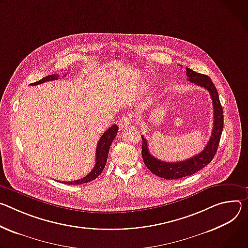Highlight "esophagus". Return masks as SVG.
Instances as JSON below:
<instances>
[{"label": "esophagus", "instance_id": "obj_1", "mask_svg": "<svg viewBox=\"0 0 248 248\" xmlns=\"http://www.w3.org/2000/svg\"><path fill=\"white\" fill-rule=\"evenodd\" d=\"M131 123V117L130 115H124L119 119V127L120 128H125Z\"/></svg>", "mask_w": 248, "mask_h": 248}]
</instances>
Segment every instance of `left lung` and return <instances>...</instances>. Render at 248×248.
Listing matches in <instances>:
<instances>
[{
  "instance_id": "obj_1",
  "label": "left lung",
  "mask_w": 248,
  "mask_h": 248,
  "mask_svg": "<svg viewBox=\"0 0 248 248\" xmlns=\"http://www.w3.org/2000/svg\"><path fill=\"white\" fill-rule=\"evenodd\" d=\"M186 75L190 82L206 89L210 93L214 108V126L212 136L205 149L193 157L177 162H166L152 155L149 152L148 142L145 137L142 136V156L146 167L156 176L166 179H178L192 175L208 166L217 153L224 128L223 107L219 102L217 89L211 78L206 75L196 73L189 68H186Z\"/></svg>"
}]
</instances>
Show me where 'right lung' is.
Segmentation results:
<instances>
[{"label": "right lung", "instance_id": "right-lung-1", "mask_svg": "<svg viewBox=\"0 0 248 248\" xmlns=\"http://www.w3.org/2000/svg\"><path fill=\"white\" fill-rule=\"evenodd\" d=\"M66 76V75H65ZM59 77V75H49L43 78H41L38 81L33 82L31 84V86H37L40 84H43L45 81H50V80H55L57 79ZM117 131H118V126L116 124H113L111 127L108 128L100 137V139L97 143V147H96V152H95V166L93 169V170L85 177H82L80 179L78 180H74V181H62V183H66V184H70V185H78V184H84L90 181H93V179H95L96 177L99 176V174L103 171V169L106 164L107 161V156H108V152L110 149V146H111V143L113 142L115 136L117 135Z\"/></svg>", "mask_w": 248, "mask_h": 248}]
</instances>
